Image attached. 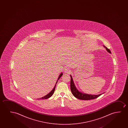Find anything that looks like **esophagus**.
Instances as JSON below:
<instances>
[{
    "mask_svg": "<svg viewBox=\"0 0 128 128\" xmlns=\"http://www.w3.org/2000/svg\"><path fill=\"white\" fill-rule=\"evenodd\" d=\"M64 72L66 73H68V72H70V70H69L68 68H66L64 70Z\"/></svg>",
    "mask_w": 128,
    "mask_h": 128,
    "instance_id": "34e87169",
    "label": "esophagus"
}]
</instances>
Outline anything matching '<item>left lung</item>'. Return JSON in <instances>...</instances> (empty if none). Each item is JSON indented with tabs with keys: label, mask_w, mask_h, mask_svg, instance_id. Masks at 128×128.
I'll use <instances>...</instances> for the list:
<instances>
[{
	"label": "left lung",
	"mask_w": 128,
	"mask_h": 128,
	"mask_svg": "<svg viewBox=\"0 0 128 128\" xmlns=\"http://www.w3.org/2000/svg\"><path fill=\"white\" fill-rule=\"evenodd\" d=\"M104 47H105L106 49L107 50V52L110 53H111V52L109 49H108L107 47H105V46H104ZM71 77V81H70V89L72 92V94L77 99H79L80 100H90L92 99H94L95 98H98L102 94H100L98 95H91L88 94H84L81 93L77 90L76 88V87L74 83L73 79L72 77V76L70 75ZM103 94V93H102Z\"/></svg>",
	"instance_id": "1"
}]
</instances>
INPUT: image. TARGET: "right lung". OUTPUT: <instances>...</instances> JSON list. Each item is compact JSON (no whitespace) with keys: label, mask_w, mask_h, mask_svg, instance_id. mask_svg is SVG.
I'll return each mask as SVG.
<instances>
[{"label":"right lung","mask_w":128,"mask_h":128,"mask_svg":"<svg viewBox=\"0 0 128 128\" xmlns=\"http://www.w3.org/2000/svg\"><path fill=\"white\" fill-rule=\"evenodd\" d=\"M63 75V74H62V72H61V74H60V76H59L58 77V80H57V82H56V84L55 85V86H54V87L53 88V89L52 90V91L50 92V93H48L47 95H46L45 96H43V97H42V98H38V99H48V98H50L51 96H52V95L53 94V93L54 92V90H55V89H56V85L57 84V83L58 82V81L59 79H60V78Z\"/></svg>","instance_id":"obj_1"}]
</instances>
